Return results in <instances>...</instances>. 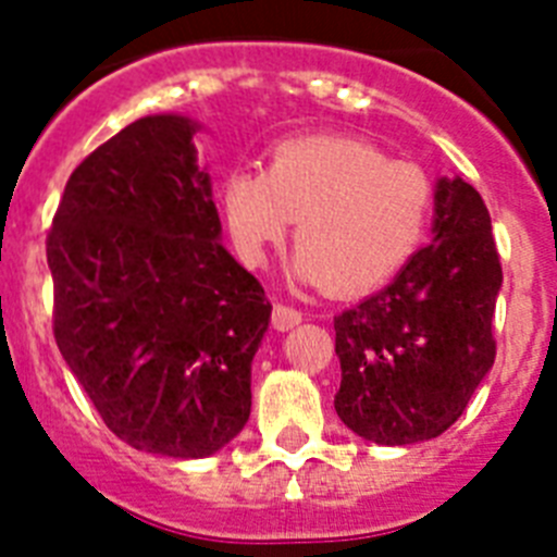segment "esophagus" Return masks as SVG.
Segmentation results:
<instances>
[{
  "mask_svg": "<svg viewBox=\"0 0 557 557\" xmlns=\"http://www.w3.org/2000/svg\"><path fill=\"white\" fill-rule=\"evenodd\" d=\"M270 323H273V329H278V332H287V329H295L301 323V312L295 307H287V304H275L273 314H270Z\"/></svg>",
  "mask_w": 557,
  "mask_h": 557,
  "instance_id": "esophagus-1",
  "label": "esophagus"
}]
</instances>
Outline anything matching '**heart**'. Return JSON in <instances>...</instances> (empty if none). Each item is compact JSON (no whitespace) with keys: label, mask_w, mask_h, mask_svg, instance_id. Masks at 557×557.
<instances>
[{"label":"heart","mask_w":557,"mask_h":557,"mask_svg":"<svg viewBox=\"0 0 557 557\" xmlns=\"http://www.w3.org/2000/svg\"><path fill=\"white\" fill-rule=\"evenodd\" d=\"M223 211L245 264H262L298 220L293 275L337 295L368 293L416 253L432 211V181L368 141L307 136L275 145L262 172L223 181Z\"/></svg>","instance_id":"heart-1"}]
</instances>
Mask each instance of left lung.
I'll return each mask as SVG.
<instances>
[{"label": "left lung", "mask_w": 557, "mask_h": 557, "mask_svg": "<svg viewBox=\"0 0 557 557\" xmlns=\"http://www.w3.org/2000/svg\"><path fill=\"white\" fill-rule=\"evenodd\" d=\"M432 234L385 289L334 318V410L373 444L446 432L494 366L502 264L480 191L437 181Z\"/></svg>", "instance_id": "8db88e82"}]
</instances>
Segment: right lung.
Segmentation results:
<instances>
[{"mask_svg": "<svg viewBox=\"0 0 557 557\" xmlns=\"http://www.w3.org/2000/svg\"><path fill=\"white\" fill-rule=\"evenodd\" d=\"M198 131L178 113L122 127L72 172L47 236L69 371L113 435L178 460L243 432L273 309L220 243Z\"/></svg>", "mask_w": 557, "mask_h": 557, "instance_id": "add662e5", "label": "right lung"}]
</instances>
